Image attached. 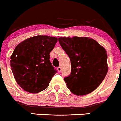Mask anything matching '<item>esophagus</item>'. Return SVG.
Segmentation results:
<instances>
[{"mask_svg":"<svg viewBox=\"0 0 121 121\" xmlns=\"http://www.w3.org/2000/svg\"><path fill=\"white\" fill-rule=\"evenodd\" d=\"M62 70V67H57V71H58L59 72H60Z\"/></svg>","mask_w":121,"mask_h":121,"instance_id":"esophagus-1","label":"esophagus"}]
</instances>
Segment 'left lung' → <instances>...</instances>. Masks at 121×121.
Segmentation results:
<instances>
[{
    "mask_svg": "<svg viewBox=\"0 0 121 121\" xmlns=\"http://www.w3.org/2000/svg\"><path fill=\"white\" fill-rule=\"evenodd\" d=\"M59 42L70 59L71 74L64 78L67 88L76 95L94 91L108 72L106 49L89 37H59Z\"/></svg>",
    "mask_w": 121,
    "mask_h": 121,
    "instance_id": "1",
    "label": "left lung"
}]
</instances>
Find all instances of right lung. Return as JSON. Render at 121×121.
I'll list each match as a JSON object with an SVG mask.
<instances>
[{
  "label": "right lung",
  "mask_w": 121,
  "mask_h": 121,
  "mask_svg": "<svg viewBox=\"0 0 121 121\" xmlns=\"http://www.w3.org/2000/svg\"><path fill=\"white\" fill-rule=\"evenodd\" d=\"M57 42L56 37L37 35L14 48L10 66L16 82L25 91L36 94L48 87L57 72L49 60V53Z\"/></svg>",
  "instance_id": "1"
}]
</instances>
